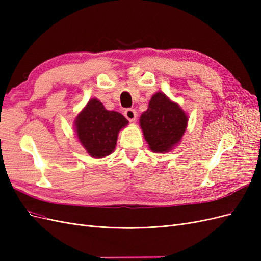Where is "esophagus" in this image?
Masks as SVG:
<instances>
[{"mask_svg": "<svg viewBox=\"0 0 261 261\" xmlns=\"http://www.w3.org/2000/svg\"><path fill=\"white\" fill-rule=\"evenodd\" d=\"M124 115H125L126 118H127L128 121L134 122V121L136 120V117H137V112L134 109H126L125 112H124Z\"/></svg>", "mask_w": 261, "mask_h": 261, "instance_id": "obj_1", "label": "esophagus"}]
</instances>
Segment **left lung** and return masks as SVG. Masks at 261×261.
Masks as SVG:
<instances>
[{
    "mask_svg": "<svg viewBox=\"0 0 261 261\" xmlns=\"http://www.w3.org/2000/svg\"><path fill=\"white\" fill-rule=\"evenodd\" d=\"M187 122L188 117L181 108L161 91L153 94L147 111L139 118L148 146L156 153L169 152L178 145Z\"/></svg>",
    "mask_w": 261,
    "mask_h": 261,
    "instance_id": "obj_1",
    "label": "left lung"
}]
</instances>
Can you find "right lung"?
Instances as JSON below:
<instances>
[{
  "mask_svg": "<svg viewBox=\"0 0 261 261\" xmlns=\"http://www.w3.org/2000/svg\"><path fill=\"white\" fill-rule=\"evenodd\" d=\"M127 124L128 121L121 113L109 111L93 98L76 116L75 132L89 155L103 158L114 151L118 132Z\"/></svg>",
  "mask_w": 261,
  "mask_h": 261,
  "instance_id": "right-lung-1",
  "label": "right lung"
}]
</instances>
